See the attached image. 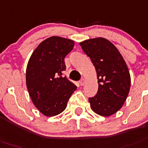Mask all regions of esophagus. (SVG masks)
Returning <instances> with one entry per match:
<instances>
[{
    "mask_svg": "<svg viewBox=\"0 0 148 148\" xmlns=\"http://www.w3.org/2000/svg\"><path fill=\"white\" fill-rule=\"evenodd\" d=\"M85 82H86L85 79H84V78H82L81 80H80V82H79V83H80V86H84V84H85Z\"/></svg>",
    "mask_w": 148,
    "mask_h": 148,
    "instance_id": "esophagus-1",
    "label": "esophagus"
}]
</instances>
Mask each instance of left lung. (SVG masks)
<instances>
[{"mask_svg":"<svg viewBox=\"0 0 148 148\" xmlns=\"http://www.w3.org/2000/svg\"><path fill=\"white\" fill-rule=\"evenodd\" d=\"M80 45L97 74L99 89L94 97L89 98L90 107L99 115L110 116L122 108L130 92L131 78L126 62L116 47L105 38L86 40Z\"/></svg>","mask_w":148,"mask_h":148,"instance_id":"obj_1","label":"left lung"}]
</instances>
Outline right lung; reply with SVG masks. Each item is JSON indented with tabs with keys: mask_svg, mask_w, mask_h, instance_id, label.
<instances>
[{
	"mask_svg": "<svg viewBox=\"0 0 148 148\" xmlns=\"http://www.w3.org/2000/svg\"><path fill=\"white\" fill-rule=\"evenodd\" d=\"M72 40L53 36L40 43L30 57L26 68V86L32 101L47 116L61 114L77 89L62 77L64 57L73 49Z\"/></svg>",
	"mask_w": 148,
	"mask_h": 148,
	"instance_id": "1",
	"label": "right lung"
}]
</instances>
